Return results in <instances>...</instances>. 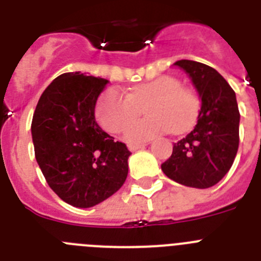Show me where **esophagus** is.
I'll list each match as a JSON object with an SVG mask.
<instances>
[{
  "instance_id": "1",
  "label": "esophagus",
  "mask_w": 261,
  "mask_h": 261,
  "mask_svg": "<svg viewBox=\"0 0 261 261\" xmlns=\"http://www.w3.org/2000/svg\"><path fill=\"white\" fill-rule=\"evenodd\" d=\"M146 145H147L146 142H144V144H129L128 149L130 151H136V150H138V149H144Z\"/></svg>"
}]
</instances>
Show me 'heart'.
<instances>
[{
    "label": "heart",
    "instance_id": "b5f03b06",
    "mask_svg": "<svg viewBox=\"0 0 261 261\" xmlns=\"http://www.w3.org/2000/svg\"><path fill=\"white\" fill-rule=\"evenodd\" d=\"M149 117L132 124L125 133L129 142H142L159 133H183L195 125L200 112V99L195 91L183 87L172 75H162L137 85L126 95L108 90L100 96L95 115L99 125L111 135L121 133L142 114Z\"/></svg>",
    "mask_w": 261,
    "mask_h": 261
}]
</instances>
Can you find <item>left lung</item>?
<instances>
[{
	"label": "left lung",
	"instance_id": "1",
	"mask_svg": "<svg viewBox=\"0 0 261 261\" xmlns=\"http://www.w3.org/2000/svg\"><path fill=\"white\" fill-rule=\"evenodd\" d=\"M175 65L190 74L201 98L192 132L174 144L162 163L166 176L193 188H209L227 174L239 146L238 103L234 90L212 66L180 60Z\"/></svg>",
	"mask_w": 261,
	"mask_h": 261
}]
</instances>
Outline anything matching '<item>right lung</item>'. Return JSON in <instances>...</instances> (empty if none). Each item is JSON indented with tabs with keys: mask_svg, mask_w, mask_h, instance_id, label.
I'll use <instances>...</instances> for the list:
<instances>
[{
	"mask_svg": "<svg viewBox=\"0 0 261 261\" xmlns=\"http://www.w3.org/2000/svg\"><path fill=\"white\" fill-rule=\"evenodd\" d=\"M108 81L75 73L53 80L31 124L35 158L62 201L90 208L121 188L130 151L95 121V105Z\"/></svg>",
	"mask_w": 261,
	"mask_h": 261,
	"instance_id": "obj_1",
	"label": "right lung"
}]
</instances>
